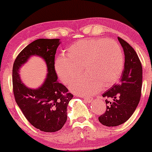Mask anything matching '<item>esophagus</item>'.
<instances>
[{
    "label": "esophagus",
    "instance_id": "esophagus-1",
    "mask_svg": "<svg viewBox=\"0 0 152 152\" xmlns=\"http://www.w3.org/2000/svg\"><path fill=\"white\" fill-rule=\"evenodd\" d=\"M79 97L85 99L87 103H90V102H92V100H93V99H90V98H88V97H84V96H79Z\"/></svg>",
    "mask_w": 152,
    "mask_h": 152
}]
</instances>
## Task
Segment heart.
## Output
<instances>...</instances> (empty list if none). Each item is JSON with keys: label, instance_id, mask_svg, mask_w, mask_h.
<instances>
[{"label": "heart", "instance_id": "1", "mask_svg": "<svg viewBox=\"0 0 152 152\" xmlns=\"http://www.w3.org/2000/svg\"><path fill=\"white\" fill-rule=\"evenodd\" d=\"M122 49L112 39H85L67 50V57L59 56L55 69L62 82L68 84L81 73L83 77L70 85L71 91L82 96H93L102 87H109L119 79L124 68Z\"/></svg>", "mask_w": 152, "mask_h": 152}]
</instances>
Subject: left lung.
Returning <instances> with one entry per match:
<instances>
[{
  "label": "left lung",
  "mask_w": 152,
  "mask_h": 152,
  "mask_svg": "<svg viewBox=\"0 0 152 152\" xmlns=\"http://www.w3.org/2000/svg\"><path fill=\"white\" fill-rule=\"evenodd\" d=\"M125 55L124 68L118 84L113 85L102 96L106 98L107 110L99 118L107 126L125 123L134 113L141 96L142 70L135 50L126 41L118 37Z\"/></svg>",
  "instance_id": "obj_1"
}]
</instances>
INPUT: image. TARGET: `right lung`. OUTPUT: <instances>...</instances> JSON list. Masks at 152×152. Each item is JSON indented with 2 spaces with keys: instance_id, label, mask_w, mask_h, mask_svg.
<instances>
[{
  "instance_id": "1",
  "label": "right lung",
  "mask_w": 152,
  "mask_h": 152,
  "mask_svg": "<svg viewBox=\"0 0 152 152\" xmlns=\"http://www.w3.org/2000/svg\"><path fill=\"white\" fill-rule=\"evenodd\" d=\"M59 39H38L27 45L15 59L12 69V83L15 101L26 118L35 128L45 132H55L67 121V107L73 95L57 82L54 59ZM37 56L45 61L47 76L37 88H29L22 82L19 68L30 57Z\"/></svg>"
}]
</instances>
